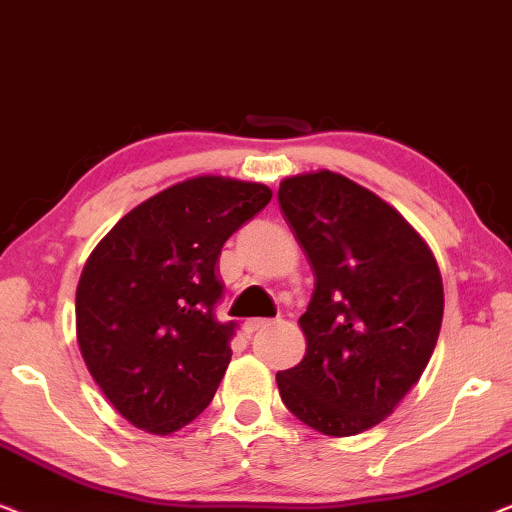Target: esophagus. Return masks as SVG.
<instances>
[{"instance_id": "1", "label": "esophagus", "mask_w": 512, "mask_h": 512, "mask_svg": "<svg viewBox=\"0 0 512 512\" xmlns=\"http://www.w3.org/2000/svg\"><path fill=\"white\" fill-rule=\"evenodd\" d=\"M272 324H275L272 319H249L247 324H244V331L256 333V331H263V328H270Z\"/></svg>"}]
</instances>
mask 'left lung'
<instances>
[{
	"label": "left lung",
	"instance_id": "1",
	"mask_svg": "<svg viewBox=\"0 0 512 512\" xmlns=\"http://www.w3.org/2000/svg\"><path fill=\"white\" fill-rule=\"evenodd\" d=\"M277 200L314 275L305 359L279 370V394L303 424L354 436L389 417L431 359L445 303L436 258L342 174L284 179Z\"/></svg>",
	"mask_w": 512,
	"mask_h": 512
}]
</instances>
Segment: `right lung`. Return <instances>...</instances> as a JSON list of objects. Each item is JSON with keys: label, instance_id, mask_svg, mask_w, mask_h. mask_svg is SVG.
I'll return each instance as SVG.
<instances>
[{"label": "right lung", "instance_id": "add662e5", "mask_svg": "<svg viewBox=\"0 0 512 512\" xmlns=\"http://www.w3.org/2000/svg\"><path fill=\"white\" fill-rule=\"evenodd\" d=\"M272 198L263 184L195 177L125 214L76 289V338L109 403L137 429L167 433L212 403L237 321L216 319L223 244Z\"/></svg>", "mask_w": 512, "mask_h": 512}]
</instances>
